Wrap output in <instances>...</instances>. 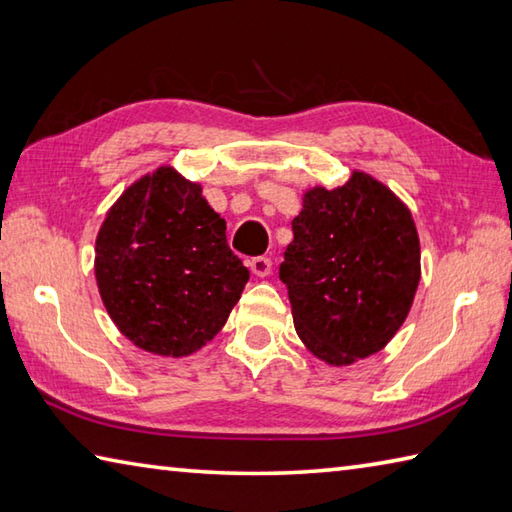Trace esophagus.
I'll list each match as a JSON object with an SVG mask.
<instances>
[{
  "instance_id": "obj_1",
  "label": "esophagus",
  "mask_w": 512,
  "mask_h": 512,
  "mask_svg": "<svg viewBox=\"0 0 512 512\" xmlns=\"http://www.w3.org/2000/svg\"><path fill=\"white\" fill-rule=\"evenodd\" d=\"M247 265H249V269H252L254 276L263 278V276H269V274H271V258H267V256L249 258Z\"/></svg>"
}]
</instances>
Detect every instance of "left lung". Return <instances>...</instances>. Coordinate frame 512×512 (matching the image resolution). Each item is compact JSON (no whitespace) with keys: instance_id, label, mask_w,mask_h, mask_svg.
<instances>
[{"instance_id":"8db88e82","label":"left lung","mask_w":512,"mask_h":512,"mask_svg":"<svg viewBox=\"0 0 512 512\" xmlns=\"http://www.w3.org/2000/svg\"><path fill=\"white\" fill-rule=\"evenodd\" d=\"M278 276L300 340L329 364L378 353L409 314L420 283L411 212L371 176L314 187L291 223Z\"/></svg>"}]
</instances>
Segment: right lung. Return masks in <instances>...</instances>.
Listing matches in <instances>:
<instances>
[{
	"label": "right lung",
	"mask_w": 512,
	"mask_h": 512,
	"mask_svg": "<svg viewBox=\"0 0 512 512\" xmlns=\"http://www.w3.org/2000/svg\"><path fill=\"white\" fill-rule=\"evenodd\" d=\"M95 274L123 336L172 358L221 331L249 280L201 185L172 168L143 176L112 205L97 236Z\"/></svg>",
	"instance_id": "1"
}]
</instances>
